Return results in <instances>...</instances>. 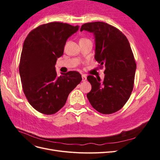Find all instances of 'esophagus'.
Instances as JSON below:
<instances>
[{
    "instance_id": "34e87169",
    "label": "esophagus",
    "mask_w": 160,
    "mask_h": 160,
    "mask_svg": "<svg viewBox=\"0 0 160 160\" xmlns=\"http://www.w3.org/2000/svg\"><path fill=\"white\" fill-rule=\"evenodd\" d=\"M87 80V77L85 75H82V81H85Z\"/></svg>"
}]
</instances>
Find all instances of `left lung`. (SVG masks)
Here are the masks:
<instances>
[{
    "mask_svg": "<svg viewBox=\"0 0 160 160\" xmlns=\"http://www.w3.org/2000/svg\"><path fill=\"white\" fill-rule=\"evenodd\" d=\"M80 31L93 34L95 59L99 68L105 69L103 81L88 77L92 88L87 97L98 112L115 113L127 102L133 88L136 63L129 42L118 28L103 22L85 23Z\"/></svg>",
    "mask_w": 160,
    "mask_h": 160,
    "instance_id": "obj_1",
    "label": "left lung"
}]
</instances>
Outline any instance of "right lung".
<instances>
[{"label":"right lung","instance_id":"obj_1","mask_svg":"<svg viewBox=\"0 0 160 160\" xmlns=\"http://www.w3.org/2000/svg\"><path fill=\"white\" fill-rule=\"evenodd\" d=\"M59 22L38 26L23 43L19 73L24 93L32 107L45 115L57 113L82 80L77 71L57 75L55 65L68 38L79 29Z\"/></svg>","mask_w":160,"mask_h":160}]
</instances>
